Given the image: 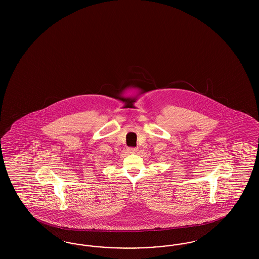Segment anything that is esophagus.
<instances>
[{
	"label": "esophagus",
	"instance_id": "obj_1",
	"mask_svg": "<svg viewBox=\"0 0 259 259\" xmlns=\"http://www.w3.org/2000/svg\"><path fill=\"white\" fill-rule=\"evenodd\" d=\"M128 151L130 152V153H137L138 151H139V148H128Z\"/></svg>",
	"mask_w": 259,
	"mask_h": 259
}]
</instances>
